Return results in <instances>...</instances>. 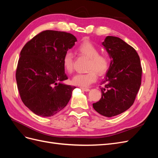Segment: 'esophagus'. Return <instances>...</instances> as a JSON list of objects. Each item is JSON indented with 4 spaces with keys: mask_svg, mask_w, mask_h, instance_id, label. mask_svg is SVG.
<instances>
[{
    "mask_svg": "<svg viewBox=\"0 0 158 158\" xmlns=\"http://www.w3.org/2000/svg\"><path fill=\"white\" fill-rule=\"evenodd\" d=\"M80 89L84 91V92H89V88H82V87H80Z\"/></svg>",
    "mask_w": 158,
    "mask_h": 158,
    "instance_id": "esophagus-1",
    "label": "esophagus"
}]
</instances>
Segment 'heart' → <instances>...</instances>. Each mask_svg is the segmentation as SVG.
Wrapping results in <instances>:
<instances>
[{
  "label": "heart",
  "instance_id": "b5f03b06",
  "mask_svg": "<svg viewBox=\"0 0 158 158\" xmlns=\"http://www.w3.org/2000/svg\"><path fill=\"white\" fill-rule=\"evenodd\" d=\"M77 51L80 55L89 59L86 73H79L74 76L72 83L80 87H87L94 82L97 78L96 73L103 75L108 70L110 60L105 54H99V49L89 40H84L77 47ZM74 55L70 51H66L63 58V64L64 70L69 73L73 71Z\"/></svg>",
  "mask_w": 158,
  "mask_h": 158
}]
</instances>
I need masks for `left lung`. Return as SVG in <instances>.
Masks as SVG:
<instances>
[{
  "instance_id": "left-lung-1",
  "label": "left lung",
  "mask_w": 158,
  "mask_h": 158,
  "mask_svg": "<svg viewBox=\"0 0 158 158\" xmlns=\"http://www.w3.org/2000/svg\"><path fill=\"white\" fill-rule=\"evenodd\" d=\"M102 44L111 63L102 82V98L93 107L102 115L111 117L132 106L140 87L142 70L137 52L123 40L107 36Z\"/></svg>"
}]
</instances>
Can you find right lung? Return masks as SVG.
Masks as SVG:
<instances>
[{"label": "right lung", "mask_w": 158, "mask_h": 158, "mask_svg": "<svg viewBox=\"0 0 158 158\" xmlns=\"http://www.w3.org/2000/svg\"><path fill=\"white\" fill-rule=\"evenodd\" d=\"M77 40L64 31L46 30L32 38L23 47L16 73L22 101L33 113L51 117L68 104L75 86L63 82V58Z\"/></svg>", "instance_id": "1"}]
</instances>
